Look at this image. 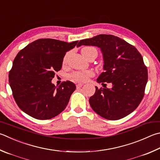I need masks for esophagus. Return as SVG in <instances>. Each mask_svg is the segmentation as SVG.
Listing matches in <instances>:
<instances>
[{
    "label": "esophagus",
    "instance_id": "34e87169",
    "mask_svg": "<svg viewBox=\"0 0 160 160\" xmlns=\"http://www.w3.org/2000/svg\"><path fill=\"white\" fill-rule=\"evenodd\" d=\"M83 86V84L82 83H78V84H77L76 85V88L78 89V88H81V87H82Z\"/></svg>",
    "mask_w": 160,
    "mask_h": 160
}]
</instances>
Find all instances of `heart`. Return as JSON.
<instances>
[{"label":"heart","mask_w":160,"mask_h":160,"mask_svg":"<svg viewBox=\"0 0 160 160\" xmlns=\"http://www.w3.org/2000/svg\"><path fill=\"white\" fill-rule=\"evenodd\" d=\"M81 53L85 57L86 59L92 56L96 55L97 57V49L93 47H85L81 50ZM67 59V55H66L63 58V63L66 62ZM94 75V72L92 71H75L70 75V78L75 81V82H84V81L88 80L89 78L92 77Z\"/></svg>","instance_id":"heart-1"}]
</instances>
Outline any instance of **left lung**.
<instances>
[{"label":"left lung","instance_id":"left-lung-1","mask_svg":"<svg viewBox=\"0 0 160 160\" xmlns=\"http://www.w3.org/2000/svg\"><path fill=\"white\" fill-rule=\"evenodd\" d=\"M97 46L103 53L105 71L97 82L111 89L96 88L89 98L95 112L109 120H117L132 112L141 102L148 82V69L134 46L112 35L101 34L80 40L77 45ZM104 86V85H103Z\"/></svg>","mask_w":160,"mask_h":160}]
</instances>
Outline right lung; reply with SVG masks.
Wrapping results in <instances>:
<instances>
[{"mask_svg": "<svg viewBox=\"0 0 160 160\" xmlns=\"http://www.w3.org/2000/svg\"><path fill=\"white\" fill-rule=\"evenodd\" d=\"M71 43L51 38L33 41L19 52L9 72L13 97L22 111L38 120H50L66 108L76 87L71 81L59 86L52 83L55 72L61 70Z\"/></svg>", "mask_w": 160, "mask_h": 160, "instance_id": "add662e5", "label": "right lung"}]
</instances>
